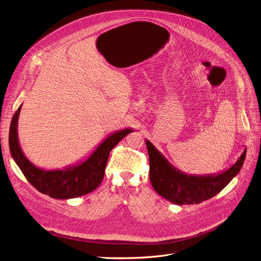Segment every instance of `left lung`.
Here are the masks:
<instances>
[{
  "label": "left lung",
  "instance_id": "left-lung-1",
  "mask_svg": "<svg viewBox=\"0 0 261 261\" xmlns=\"http://www.w3.org/2000/svg\"><path fill=\"white\" fill-rule=\"evenodd\" d=\"M149 180L154 190L172 203L198 204L221 192L239 173L246 159L244 148L237 161L217 174L191 175L172 165L147 139Z\"/></svg>",
  "mask_w": 261,
  "mask_h": 261
}]
</instances>
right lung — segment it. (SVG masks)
Returning a JSON list of instances; mask_svg holds the SVG:
<instances>
[{
  "instance_id": "1",
  "label": "right lung",
  "mask_w": 261,
  "mask_h": 261,
  "mask_svg": "<svg viewBox=\"0 0 261 261\" xmlns=\"http://www.w3.org/2000/svg\"><path fill=\"white\" fill-rule=\"evenodd\" d=\"M21 107L22 104L11 120L9 129L10 154L30 185L42 194L55 199L75 198L95 191L103 180L110 151L126 135L134 132L129 127L114 132L107 136L87 158L79 163L66 166L63 170H44L30 162L21 148L18 136Z\"/></svg>"
}]
</instances>
